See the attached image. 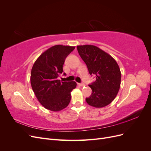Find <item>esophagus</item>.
Returning a JSON list of instances; mask_svg holds the SVG:
<instances>
[{"label": "esophagus", "instance_id": "obj_1", "mask_svg": "<svg viewBox=\"0 0 151 151\" xmlns=\"http://www.w3.org/2000/svg\"><path fill=\"white\" fill-rule=\"evenodd\" d=\"M78 85H79V86H81V87H83V86H85L84 83H79Z\"/></svg>", "mask_w": 151, "mask_h": 151}]
</instances>
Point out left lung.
<instances>
[{
	"instance_id": "1",
	"label": "left lung",
	"mask_w": 151,
	"mask_h": 151,
	"mask_svg": "<svg viewBox=\"0 0 151 151\" xmlns=\"http://www.w3.org/2000/svg\"><path fill=\"white\" fill-rule=\"evenodd\" d=\"M79 55L96 81L89 86L92 94L86 101L90 106L103 108L110 104L116 96L121 84L119 66L110 55L94 45L77 46Z\"/></svg>"
}]
</instances>
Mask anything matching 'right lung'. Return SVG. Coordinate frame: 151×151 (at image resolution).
Wrapping results in <instances>:
<instances>
[{"label":"right lung","mask_w":151,"mask_h":151,"mask_svg":"<svg viewBox=\"0 0 151 151\" xmlns=\"http://www.w3.org/2000/svg\"><path fill=\"white\" fill-rule=\"evenodd\" d=\"M74 48L75 47L55 45L41 55L32 67V89L39 102L49 110L60 111L70 101V93L76 88V83L60 82L58 77L63 72L65 59Z\"/></svg>","instance_id":"right-lung-1"}]
</instances>
